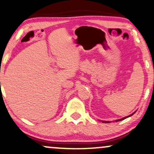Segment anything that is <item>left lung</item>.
Instances as JSON below:
<instances>
[{
    "label": "left lung",
    "mask_w": 154,
    "mask_h": 154,
    "mask_svg": "<svg viewBox=\"0 0 154 154\" xmlns=\"http://www.w3.org/2000/svg\"><path fill=\"white\" fill-rule=\"evenodd\" d=\"M133 112V113H132L131 115H130V116H126V117H125V118H121V119H120V120H116V121H120V120H124V119H125V118H128V117H130V116H133V114L135 113V112ZM103 123H109V122H107V121H103Z\"/></svg>",
    "instance_id": "obj_1"
}]
</instances>
